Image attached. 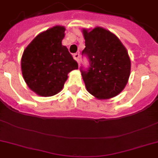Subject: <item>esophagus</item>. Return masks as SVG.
Instances as JSON below:
<instances>
[{
	"label": "esophagus",
	"mask_w": 158,
	"mask_h": 158,
	"mask_svg": "<svg viewBox=\"0 0 158 158\" xmlns=\"http://www.w3.org/2000/svg\"><path fill=\"white\" fill-rule=\"evenodd\" d=\"M79 56H80V55L79 54V53H75V54H74V56H73V57H74V59L76 60L78 63H79Z\"/></svg>",
	"instance_id": "esophagus-1"
}]
</instances>
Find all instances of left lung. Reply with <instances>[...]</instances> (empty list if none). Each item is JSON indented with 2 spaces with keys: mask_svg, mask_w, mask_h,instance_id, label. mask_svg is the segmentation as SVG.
<instances>
[{
  "mask_svg": "<svg viewBox=\"0 0 158 158\" xmlns=\"http://www.w3.org/2000/svg\"><path fill=\"white\" fill-rule=\"evenodd\" d=\"M85 48L82 55L89 60L88 69L80 68L89 94L108 99L125 89L130 74V59L125 46L110 31L101 27L83 29Z\"/></svg>",
  "mask_w": 158,
  "mask_h": 158,
  "instance_id": "8db88e82",
  "label": "left lung"
}]
</instances>
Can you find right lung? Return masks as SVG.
<instances>
[{
    "label": "right lung",
    "mask_w": 158,
    "mask_h": 158,
    "mask_svg": "<svg viewBox=\"0 0 158 158\" xmlns=\"http://www.w3.org/2000/svg\"><path fill=\"white\" fill-rule=\"evenodd\" d=\"M65 28L55 26L39 33L23 51L21 69L28 88L43 97L58 94L69 72L78 69L65 46L62 45Z\"/></svg>",
    "instance_id": "1"
}]
</instances>
